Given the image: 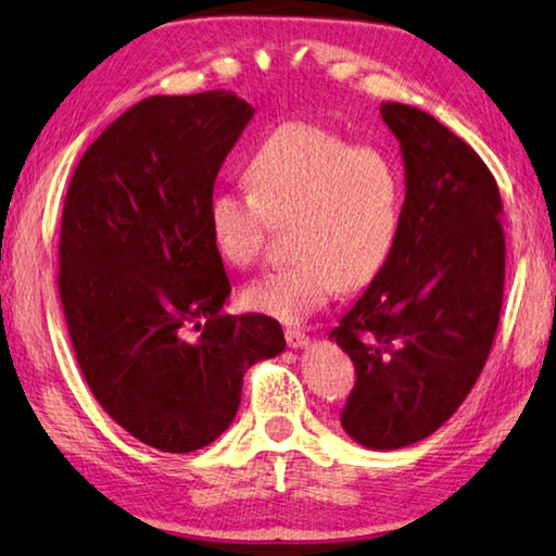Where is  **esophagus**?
I'll use <instances>...</instances> for the list:
<instances>
[{"label":"esophagus","instance_id":"1","mask_svg":"<svg viewBox=\"0 0 556 556\" xmlns=\"http://www.w3.org/2000/svg\"><path fill=\"white\" fill-rule=\"evenodd\" d=\"M285 336L289 348H294V351H301V348L308 345V336L304 331H299V328H287Z\"/></svg>","mask_w":556,"mask_h":556}]
</instances>
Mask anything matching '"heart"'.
<instances>
[{
	"instance_id": "1",
	"label": "heart",
	"mask_w": 556,
	"mask_h": 556,
	"mask_svg": "<svg viewBox=\"0 0 556 556\" xmlns=\"http://www.w3.org/2000/svg\"><path fill=\"white\" fill-rule=\"evenodd\" d=\"M252 191L213 195V244L230 267L262 257L271 223L291 220V265L244 289L252 308L285 324L306 321L338 289L365 287L392 257L407 181L400 162L351 144L312 122H287L262 139L248 164Z\"/></svg>"
}]
</instances>
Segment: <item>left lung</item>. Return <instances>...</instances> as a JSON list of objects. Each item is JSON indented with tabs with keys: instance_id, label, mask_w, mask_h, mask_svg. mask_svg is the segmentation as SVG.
<instances>
[{
	"instance_id": "8db88e82",
	"label": "left lung",
	"mask_w": 556,
	"mask_h": 556,
	"mask_svg": "<svg viewBox=\"0 0 556 556\" xmlns=\"http://www.w3.org/2000/svg\"><path fill=\"white\" fill-rule=\"evenodd\" d=\"M407 201L392 257L331 331L355 365L341 427L394 451L427 439L468 397L491 353L505 285L503 201L464 139L412 105L382 102Z\"/></svg>"
}]
</instances>
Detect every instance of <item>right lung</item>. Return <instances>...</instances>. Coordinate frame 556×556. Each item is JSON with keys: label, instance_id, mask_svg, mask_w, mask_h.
<instances>
[{"label": "right lung", "instance_id": "add662e5", "mask_svg": "<svg viewBox=\"0 0 556 556\" xmlns=\"http://www.w3.org/2000/svg\"><path fill=\"white\" fill-rule=\"evenodd\" d=\"M252 115L230 90L147 98L90 144L65 195L59 291L75 357L102 409L168 454L218 439L244 372L287 348L275 318L223 314L230 281L211 235L215 176Z\"/></svg>", "mask_w": 556, "mask_h": 556}]
</instances>
